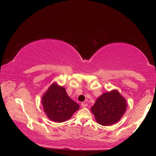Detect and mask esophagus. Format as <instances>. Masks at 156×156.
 Returning a JSON list of instances; mask_svg holds the SVG:
<instances>
[{"label":"esophagus","mask_w":156,"mask_h":156,"mask_svg":"<svg viewBox=\"0 0 156 156\" xmlns=\"http://www.w3.org/2000/svg\"><path fill=\"white\" fill-rule=\"evenodd\" d=\"M81 108H85L87 106V104H85V103H81Z\"/></svg>","instance_id":"obj_1"}]
</instances>
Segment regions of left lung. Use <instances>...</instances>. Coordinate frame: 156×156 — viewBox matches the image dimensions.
I'll list each match as a JSON object with an SVG mask.
<instances>
[{
    "label": "left lung",
    "instance_id": "left-lung-1",
    "mask_svg": "<svg viewBox=\"0 0 156 156\" xmlns=\"http://www.w3.org/2000/svg\"><path fill=\"white\" fill-rule=\"evenodd\" d=\"M127 108L126 99L116 90L104 93L96 100L90 110L99 124L109 126L117 122Z\"/></svg>",
    "mask_w": 156,
    "mask_h": 156
}]
</instances>
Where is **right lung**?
<instances>
[{"label": "right lung", "mask_w": 156, "mask_h": 156, "mask_svg": "<svg viewBox=\"0 0 156 156\" xmlns=\"http://www.w3.org/2000/svg\"><path fill=\"white\" fill-rule=\"evenodd\" d=\"M42 104L47 116L54 122H64L69 119L80 105L68 96L65 88L52 83L43 95Z\"/></svg>", "instance_id": "obj_1"}]
</instances>
